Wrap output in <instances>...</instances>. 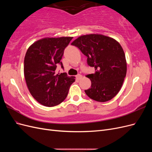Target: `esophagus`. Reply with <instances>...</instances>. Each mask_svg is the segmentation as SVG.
Returning <instances> with one entry per match:
<instances>
[{"label": "esophagus", "instance_id": "esophagus-1", "mask_svg": "<svg viewBox=\"0 0 152 152\" xmlns=\"http://www.w3.org/2000/svg\"><path fill=\"white\" fill-rule=\"evenodd\" d=\"M82 77V75H80V74H78V75L76 76V79H77V80H80Z\"/></svg>", "mask_w": 152, "mask_h": 152}]
</instances>
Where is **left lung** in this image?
<instances>
[{"mask_svg": "<svg viewBox=\"0 0 152 152\" xmlns=\"http://www.w3.org/2000/svg\"><path fill=\"white\" fill-rule=\"evenodd\" d=\"M87 56V65L95 73L87 77L91 86L85 90L92 99L106 102L115 96L121 89L127 72L125 54L117 40L99 34L82 35L72 43Z\"/></svg>", "mask_w": 152, "mask_h": 152, "instance_id": "left-lung-1", "label": "left lung"}]
</instances>
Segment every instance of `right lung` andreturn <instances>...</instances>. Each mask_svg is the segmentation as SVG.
Wrapping results in <instances>:
<instances>
[{"instance_id": "1", "label": "right lung", "mask_w": 152, "mask_h": 152, "mask_svg": "<svg viewBox=\"0 0 152 152\" xmlns=\"http://www.w3.org/2000/svg\"><path fill=\"white\" fill-rule=\"evenodd\" d=\"M72 39L63 37L39 40L30 45L25 54L24 74L27 87L34 99L45 107L63 102L75 82L74 77L56 73L58 65L64 68L60 61Z\"/></svg>"}]
</instances>
